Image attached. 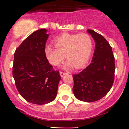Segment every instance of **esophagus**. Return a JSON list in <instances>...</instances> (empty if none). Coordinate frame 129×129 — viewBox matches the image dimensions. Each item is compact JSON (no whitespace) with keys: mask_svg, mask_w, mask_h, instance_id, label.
I'll list each match as a JSON object with an SVG mask.
<instances>
[{"mask_svg":"<svg viewBox=\"0 0 129 129\" xmlns=\"http://www.w3.org/2000/svg\"><path fill=\"white\" fill-rule=\"evenodd\" d=\"M67 74V73L66 72H60V77H64L65 75Z\"/></svg>","mask_w":129,"mask_h":129,"instance_id":"esophagus-1","label":"esophagus"}]
</instances>
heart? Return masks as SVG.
Wrapping results in <instances>:
<instances>
[{"mask_svg":"<svg viewBox=\"0 0 129 129\" xmlns=\"http://www.w3.org/2000/svg\"><path fill=\"white\" fill-rule=\"evenodd\" d=\"M55 46L47 45L45 47V55L49 63L58 66L66 55L68 60L64 68L71 69L75 67L81 69L89 60L93 48L92 37L87 34L63 33L54 40Z\"/></svg>","mask_w":129,"mask_h":129,"instance_id":"obj_1","label":"heart"}]
</instances>
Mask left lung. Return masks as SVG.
<instances>
[{"instance_id": "obj_1", "label": "left lung", "mask_w": 129, "mask_h": 129, "mask_svg": "<svg viewBox=\"0 0 129 129\" xmlns=\"http://www.w3.org/2000/svg\"><path fill=\"white\" fill-rule=\"evenodd\" d=\"M95 42L91 63L78 74H73L72 90L77 99L92 102L103 98L114 81L115 58L111 46L102 35L88 29Z\"/></svg>"}]
</instances>
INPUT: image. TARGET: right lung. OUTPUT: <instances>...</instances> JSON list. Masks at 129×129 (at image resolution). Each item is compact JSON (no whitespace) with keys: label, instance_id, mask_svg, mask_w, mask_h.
<instances>
[{"label":"right lung","instance_id":"obj_1","mask_svg":"<svg viewBox=\"0 0 129 129\" xmlns=\"http://www.w3.org/2000/svg\"><path fill=\"white\" fill-rule=\"evenodd\" d=\"M47 31L34 32L14 53L12 74L17 90L27 102L37 105L55 99L60 80L59 72L54 71L45 55Z\"/></svg>","mask_w":129,"mask_h":129}]
</instances>
